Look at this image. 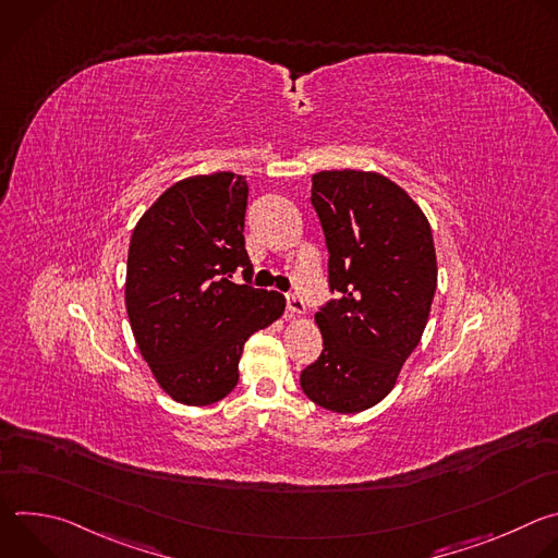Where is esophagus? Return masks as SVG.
<instances>
[{"instance_id":"1","label":"esophagus","mask_w":558,"mask_h":558,"mask_svg":"<svg viewBox=\"0 0 558 558\" xmlns=\"http://www.w3.org/2000/svg\"><path fill=\"white\" fill-rule=\"evenodd\" d=\"M287 311L289 315L304 313V300L298 293H287Z\"/></svg>"}]
</instances>
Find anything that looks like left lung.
Listing matches in <instances>:
<instances>
[{
    "label": "left lung",
    "instance_id": "1",
    "mask_svg": "<svg viewBox=\"0 0 558 558\" xmlns=\"http://www.w3.org/2000/svg\"><path fill=\"white\" fill-rule=\"evenodd\" d=\"M311 205L336 298L315 313L325 349L300 386L317 407L360 413L390 392L422 340L437 289L433 231L415 201L375 172L313 174Z\"/></svg>",
    "mask_w": 558,
    "mask_h": 558
}]
</instances>
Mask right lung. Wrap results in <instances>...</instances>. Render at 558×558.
I'll return each mask as SVG.
<instances>
[{
  "label": "right lung",
  "instance_id": "1",
  "mask_svg": "<svg viewBox=\"0 0 558 558\" xmlns=\"http://www.w3.org/2000/svg\"><path fill=\"white\" fill-rule=\"evenodd\" d=\"M245 177L216 172L174 183L134 227L125 306L156 381L187 407H207L238 384L245 342L284 311V295L250 282ZM243 270L245 286L230 278Z\"/></svg>",
  "mask_w": 558,
  "mask_h": 558
}]
</instances>
